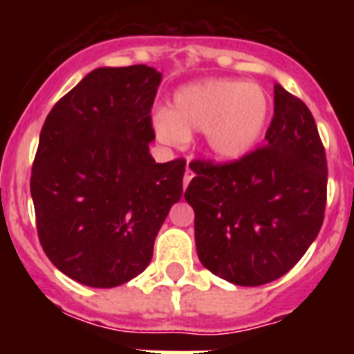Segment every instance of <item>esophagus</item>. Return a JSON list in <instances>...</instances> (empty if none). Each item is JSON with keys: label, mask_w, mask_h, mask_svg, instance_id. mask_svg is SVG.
<instances>
[{"label": "esophagus", "mask_w": 354, "mask_h": 354, "mask_svg": "<svg viewBox=\"0 0 354 354\" xmlns=\"http://www.w3.org/2000/svg\"><path fill=\"white\" fill-rule=\"evenodd\" d=\"M193 179V170L192 167H189V161H187V168H186V174H184V189L187 187V184H189V180Z\"/></svg>", "instance_id": "obj_1"}]
</instances>
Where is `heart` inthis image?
<instances>
[{
	"instance_id": "heart-1",
	"label": "heart",
	"mask_w": 354,
	"mask_h": 354,
	"mask_svg": "<svg viewBox=\"0 0 354 354\" xmlns=\"http://www.w3.org/2000/svg\"><path fill=\"white\" fill-rule=\"evenodd\" d=\"M271 115L270 95L257 83L204 80L175 93L171 111L161 109L154 129L168 145L179 147L187 136L204 131L205 149L216 161L236 162L264 136Z\"/></svg>"
}]
</instances>
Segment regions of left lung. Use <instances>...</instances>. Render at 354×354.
Segmentation results:
<instances>
[{
    "mask_svg": "<svg viewBox=\"0 0 354 354\" xmlns=\"http://www.w3.org/2000/svg\"><path fill=\"white\" fill-rule=\"evenodd\" d=\"M184 198L195 211L200 262L234 286L257 287L292 270L317 237L326 205V154L310 109L274 83L262 149L241 161H193Z\"/></svg>",
    "mask_w": 354,
    "mask_h": 354,
    "instance_id": "1",
    "label": "left lung"
}]
</instances>
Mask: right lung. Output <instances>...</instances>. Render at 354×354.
I'll use <instances>...</instances> for the list:
<instances>
[{
    "label": "right lung",
    "instance_id": "right-lung-1",
    "mask_svg": "<svg viewBox=\"0 0 354 354\" xmlns=\"http://www.w3.org/2000/svg\"><path fill=\"white\" fill-rule=\"evenodd\" d=\"M154 67H99L53 106L31 168L37 230L68 278L109 289L149 266L162 221L183 195L184 159L156 162Z\"/></svg>",
    "mask_w": 354,
    "mask_h": 354
}]
</instances>
